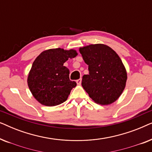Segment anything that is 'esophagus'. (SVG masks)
<instances>
[{
  "instance_id": "1",
  "label": "esophagus",
  "mask_w": 152,
  "mask_h": 152,
  "mask_svg": "<svg viewBox=\"0 0 152 152\" xmlns=\"http://www.w3.org/2000/svg\"><path fill=\"white\" fill-rule=\"evenodd\" d=\"M76 82H77V84L78 85H80L81 84V83H82V79H79V80H77L76 81Z\"/></svg>"
}]
</instances>
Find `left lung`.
<instances>
[{"mask_svg": "<svg viewBox=\"0 0 152 152\" xmlns=\"http://www.w3.org/2000/svg\"><path fill=\"white\" fill-rule=\"evenodd\" d=\"M88 75L82 77V86L95 103L111 104L123 92L127 74L118 54L107 45L91 44L80 48Z\"/></svg>", "mask_w": 152, "mask_h": 152, "instance_id": "left-lung-1", "label": "left lung"}]
</instances>
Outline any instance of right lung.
<instances>
[{
	"label": "right lung",
	"instance_id": "right-lung-1",
	"mask_svg": "<svg viewBox=\"0 0 152 152\" xmlns=\"http://www.w3.org/2000/svg\"><path fill=\"white\" fill-rule=\"evenodd\" d=\"M75 50L49 49L33 62L28 77V85L35 99L41 104L54 107L67 99L77 83L69 79V69L64 64L75 57Z\"/></svg>",
	"mask_w": 152,
	"mask_h": 152
}]
</instances>
